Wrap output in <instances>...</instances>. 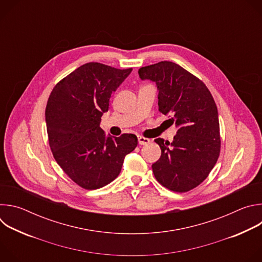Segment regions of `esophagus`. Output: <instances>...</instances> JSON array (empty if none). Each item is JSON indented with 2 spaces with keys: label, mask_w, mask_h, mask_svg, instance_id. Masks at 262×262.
Masks as SVG:
<instances>
[{
  "label": "esophagus",
  "mask_w": 262,
  "mask_h": 262,
  "mask_svg": "<svg viewBox=\"0 0 262 262\" xmlns=\"http://www.w3.org/2000/svg\"><path fill=\"white\" fill-rule=\"evenodd\" d=\"M138 141H139L140 145H147L150 143V140H149L148 138L143 137V136H138Z\"/></svg>",
  "instance_id": "34e87169"
}]
</instances>
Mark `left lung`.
Wrapping results in <instances>:
<instances>
[{
	"mask_svg": "<svg viewBox=\"0 0 262 262\" xmlns=\"http://www.w3.org/2000/svg\"><path fill=\"white\" fill-rule=\"evenodd\" d=\"M142 80L157 83L159 111L177 127L173 142L156 139L162 156L152 165L157 180L177 193L203 182L221 151L220 123L214 99L206 85L176 63L162 61L141 67Z\"/></svg>",
	"mask_w": 262,
	"mask_h": 262,
	"instance_id": "8db88e82",
	"label": "left lung"
}]
</instances>
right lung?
<instances>
[{"label": "right lung", "instance_id": "1", "mask_svg": "<svg viewBox=\"0 0 262 262\" xmlns=\"http://www.w3.org/2000/svg\"><path fill=\"white\" fill-rule=\"evenodd\" d=\"M133 68L90 62L56 84L46 107L49 144L66 175L85 190H96L120 173L126 155L138 145L133 134L105 137L99 123L112 93Z\"/></svg>", "mask_w": 262, "mask_h": 262}]
</instances>
